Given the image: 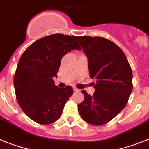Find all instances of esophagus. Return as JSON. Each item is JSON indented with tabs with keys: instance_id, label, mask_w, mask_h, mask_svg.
Masks as SVG:
<instances>
[{
	"instance_id": "1",
	"label": "esophagus",
	"mask_w": 149,
	"mask_h": 149,
	"mask_svg": "<svg viewBox=\"0 0 149 149\" xmlns=\"http://www.w3.org/2000/svg\"><path fill=\"white\" fill-rule=\"evenodd\" d=\"M73 90H74V91H80V90L77 89V88H74Z\"/></svg>"
}]
</instances>
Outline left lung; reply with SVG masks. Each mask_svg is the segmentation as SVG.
I'll use <instances>...</instances> for the list:
<instances>
[{"label": "left lung", "mask_w": 149, "mask_h": 149, "mask_svg": "<svg viewBox=\"0 0 149 149\" xmlns=\"http://www.w3.org/2000/svg\"><path fill=\"white\" fill-rule=\"evenodd\" d=\"M88 59L90 77L95 80V92L84 90L77 105L84 120L95 126L107 123L120 113L132 91V72L127 58L118 45L103 37L74 36Z\"/></svg>", "instance_id": "1"}]
</instances>
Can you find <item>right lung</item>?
I'll return each instance as SVG.
<instances>
[{
	"label": "right lung",
	"mask_w": 149,
	"mask_h": 149,
	"mask_svg": "<svg viewBox=\"0 0 149 149\" xmlns=\"http://www.w3.org/2000/svg\"><path fill=\"white\" fill-rule=\"evenodd\" d=\"M75 49L81 47L74 36L53 34L33 42L19 58L13 77L16 97L36 123L50 124L61 116L73 89L55 86L53 77H57L62 57Z\"/></svg>",
	"instance_id": "right-lung-1"
}]
</instances>
